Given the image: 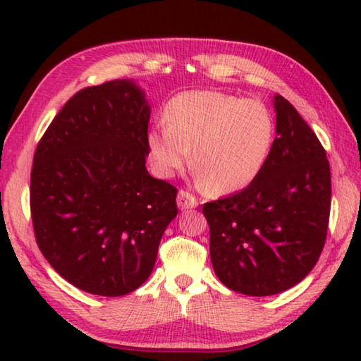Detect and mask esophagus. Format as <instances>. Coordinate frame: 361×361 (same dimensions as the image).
Here are the masks:
<instances>
[{"label": "esophagus", "instance_id": "34e87169", "mask_svg": "<svg viewBox=\"0 0 361 361\" xmlns=\"http://www.w3.org/2000/svg\"><path fill=\"white\" fill-rule=\"evenodd\" d=\"M176 202H178V207L181 210H188V209H194V207H197V199H195L191 192L185 191V189H181L178 192Z\"/></svg>", "mask_w": 361, "mask_h": 361}]
</instances>
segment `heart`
<instances>
[{
  "mask_svg": "<svg viewBox=\"0 0 361 361\" xmlns=\"http://www.w3.org/2000/svg\"><path fill=\"white\" fill-rule=\"evenodd\" d=\"M276 137L272 111L259 100L191 90L176 95L166 109V124L148 132L154 172L172 178L191 161L200 185L213 192L240 191L266 166Z\"/></svg>",
  "mask_w": 361,
  "mask_h": 361,
  "instance_id": "1",
  "label": "heart"
}]
</instances>
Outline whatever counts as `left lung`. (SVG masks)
I'll return each instance as SVG.
<instances>
[{"label":"left lung","mask_w":361,"mask_h":361,"mask_svg":"<svg viewBox=\"0 0 361 361\" xmlns=\"http://www.w3.org/2000/svg\"><path fill=\"white\" fill-rule=\"evenodd\" d=\"M277 137L266 166L240 192L204 205L210 258L237 293L271 296L312 271L325 245L331 173L314 130L282 95H274Z\"/></svg>","instance_id":"obj_1"}]
</instances>
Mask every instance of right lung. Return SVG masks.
<instances>
[{"mask_svg":"<svg viewBox=\"0 0 361 361\" xmlns=\"http://www.w3.org/2000/svg\"><path fill=\"white\" fill-rule=\"evenodd\" d=\"M151 108L129 79L79 90L36 146V243L76 288L124 296L146 282L176 216V188L146 170Z\"/></svg>","mask_w":361,"mask_h":361,"instance_id":"1","label":"right lung"}]
</instances>
